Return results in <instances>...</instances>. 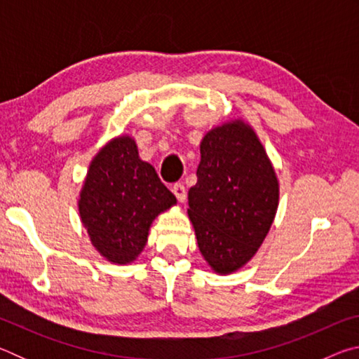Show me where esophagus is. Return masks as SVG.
Returning <instances> with one entry per match:
<instances>
[{"label":"esophagus","mask_w":359,"mask_h":359,"mask_svg":"<svg viewBox=\"0 0 359 359\" xmlns=\"http://www.w3.org/2000/svg\"><path fill=\"white\" fill-rule=\"evenodd\" d=\"M172 193L175 194V198L179 199V203H185L187 199V188L184 184H180V182H177V184L172 185Z\"/></svg>","instance_id":"esophagus-1"}]
</instances>
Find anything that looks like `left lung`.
<instances>
[{
    "label": "left lung",
    "mask_w": 359,
    "mask_h": 359,
    "mask_svg": "<svg viewBox=\"0 0 359 359\" xmlns=\"http://www.w3.org/2000/svg\"><path fill=\"white\" fill-rule=\"evenodd\" d=\"M188 217L210 269L233 274L263 244L278 208V180L263 144L242 118L215 126L201 141Z\"/></svg>",
    "instance_id": "obj_1"
}]
</instances>
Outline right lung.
Instances as JSON below:
<instances>
[{
	"label": "right lung",
	"mask_w": 359,
	"mask_h": 359,
	"mask_svg": "<svg viewBox=\"0 0 359 359\" xmlns=\"http://www.w3.org/2000/svg\"><path fill=\"white\" fill-rule=\"evenodd\" d=\"M177 199L131 136L109 141L90 163L79 214L93 247L114 264H130L147 244L151 222Z\"/></svg>",
	"instance_id": "right-lung-1"
}]
</instances>
